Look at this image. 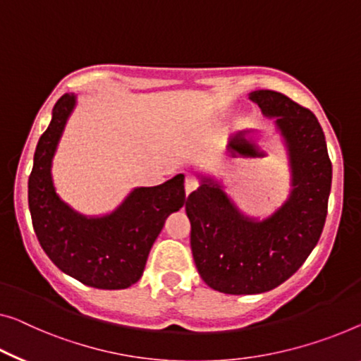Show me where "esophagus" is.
<instances>
[{
	"label": "esophagus",
	"mask_w": 361,
	"mask_h": 361,
	"mask_svg": "<svg viewBox=\"0 0 361 361\" xmlns=\"http://www.w3.org/2000/svg\"><path fill=\"white\" fill-rule=\"evenodd\" d=\"M197 186H199V181L196 180V176L186 175V178H185V191H186V196L190 195V192L195 191Z\"/></svg>",
	"instance_id": "1"
}]
</instances>
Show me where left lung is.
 Segmentation results:
<instances>
[{
	"mask_svg": "<svg viewBox=\"0 0 361 361\" xmlns=\"http://www.w3.org/2000/svg\"><path fill=\"white\" fill-rule=\"evenodd\" d=\"M250 99L266 116L276 118L287 144L288 199L267 219L256 220L241 214L224 188L207 176L186 199L199 276L228 295L269 292L298 271L324 228L332 181L318 118L276 90H255Z\"/></svg>",
	"mask_w": 361,
	"mask_h": 361,
	"instance_id": "left-lung-1",
	"label": "left lung"
}]
</instances>
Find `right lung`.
<instances>
[{
    "instance_id": "obj_1",
    "label": "right lung",
    "mask_w": 361,
    "mask_h": 361,
    "mask_svg": "<svg viewBox=\"0 0 361 361\" xmlns=\"http://www.w3.org/2000/svg\"><path fill=\"white\" fill-rule=\"evenodd\" d=\"M74 106L76 97L64 94L37 144L29 176L32 225L43 251L64 274L94 288H128L141 279L165 219L186 202L185 175L159 186L136 188L102 217L73 211L56 195L51 160Z\"/></svg>"
}]
</instances>
